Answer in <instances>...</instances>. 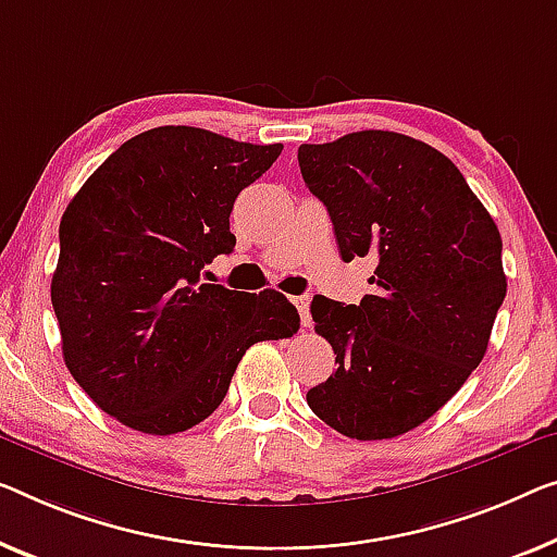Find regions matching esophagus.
I'll return each instance as SVG.
<instances>
[{
    "mask_svg": "<svg viewBox=\"0 0 557 557\" xmlns=\"http://www.w3.org/2000/svg\"><path fill=\"white\" fill-rule=\"evenodd\" d=\"M293 305L297 307V312H300L302 325L310 327V322H312V318H310V297H307V295H297V297H293Z\"/></svg>",
    "mask_w": 557,
    "mask_h": 557,
    "instance_id": "obj_1",
    "label": "esophagus"
}]
</instances>
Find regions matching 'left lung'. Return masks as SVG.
Masks as SVG:
<instances>
[{"mask_svg":"<svg viewBox=\"0 0 557 557\" xmlns=\"http://www.w3.org/2000/svg\"><path fill=\"white\" fill-rule=\"evenodd\" d=\"M297 162L343 260H377L375 295L360 305L312 300L337 370L307 405L347 437H397L433 418L483 360L508 289L500 232L460 170L408 135L352 132L300 145Z\"/></svg>","mask_w":557,"mask_h":557,"instance_id":"1","label":"left lung"}]
</instances>
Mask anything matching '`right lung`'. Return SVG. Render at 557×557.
<instances>
[{
    "mask_svg": "<svg viewBox=\"0 0 557 557\" xmlns=\"http://www.w3.org/2000/svg\"><path fill=\"white\" fill-rule=\"evenodd\" d=\"M280 152L154 127L107 157L66 205L52 275L64 364L122 425L185 433L220 408L247 347L300 327L275 289L250 295L199 277L232 252V205Z\"/></svg>",
    "mask_w": 557,
    "mask_h": 557,
    "instance_id": "obj_1",
    "label": "right lung"
}]
</instances>
